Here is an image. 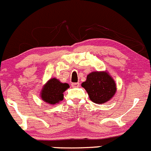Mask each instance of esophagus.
Listing matches in <instances>:
<instances>
[{
	"label": "esophagus",
	"instance_id": "1",
	"mask_svg": "<svg viewBox=\"0 0 151 151\" xmlns=\"http://www.w3.org/2000/svg\"><path fill=\"white\" fill-rule=\"evenodd\" d=\"M71 86L74 88H77V87L79 86V83H71Z\"/></svg>",
	"mask_w": 151,
	"mask_h": 151
}]
</instances>
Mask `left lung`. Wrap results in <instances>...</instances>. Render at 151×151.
<instances>
[{"label":"left lung","instance_id":"8db88e82","mask_svg":"<svg viewBox=\"0 0 151 151\" xmlns=\"http://www.w3.org/2000/svg\"><path fill=\"white\" fill-rule=\"evenodd\" d=\"M81 86L88 93L89 99L99 105L110 100L117 91L114 79L106 70L90 73Z\"/></svg>","mask_w":151,"mask_h":151}]
</instances>
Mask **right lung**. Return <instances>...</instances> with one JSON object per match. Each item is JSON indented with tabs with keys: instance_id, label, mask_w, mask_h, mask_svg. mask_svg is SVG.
Listing matches in <instances>:
<instances>
[{
	"instance_id": "1",
	"label": "right lung",
	"mask_w": 151,
	"mask_h": 151,
	"mask_svg": "<svg viewBox=\"0 0 151 151\" xmlns=\"http://www.w3.org/2000/svg\"><path fill=\"white\" fill-rule=\"evenodd\" d=\"M70 86L67 83H62L56 78H50L42 87L40 96L43 101L51 105L60 103L64 98V91Z\"/></svg>"
}]
</instances>
